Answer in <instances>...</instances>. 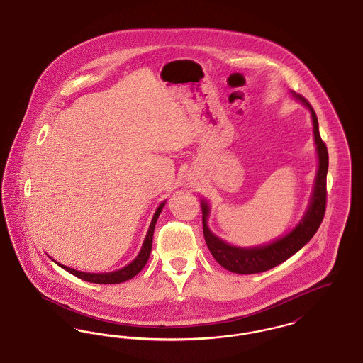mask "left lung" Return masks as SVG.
Here are the masks:
<instances>
[{
	"label": "left lung",
	"instance_id": "obj_1",
	"mask_svg": "<svg viewBox=\"0 0 363 363\" xmlns=\"http://www.w3.org/2000/svg\"><path fill=\"white\" fill-rule=\"evenodd\" d=\"M294 96L301 101L311 110L313 120V133L314 143L318 156V170L315 174L314 188L311 193V204L305 212L301 222L295 225L289 234L281 238H277L268 245H261L255 247H237L216 237L207 225L209 207L206 200L201 201L203 209V231L207 242L208 249L213 259H216L223 268L234 274L250 275L265 272L283 261L290 259L298 250H301L308 242L311 241L315 231L321 225L327 207V173H328V150L325 143L321 140L318 130L317 116L311 104L299 94L293 92Z\"/></svg>",
	"mask_w": 363,
	"mask_h": 363
}]
</instances>
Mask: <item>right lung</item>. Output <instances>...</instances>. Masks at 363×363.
Returning <instances> with one entry per match:
<instances>
[{"mask_svg": "<svg viewBox=\"0 0 363 363\" xmlns=\"http://www.w3.org/2000/svg\"><path fill=\"white\" fill-rule=\"evenodd\" d=\"M164 204H166V201H163L156 209L155 215H154V218L151 220V225H150V228L147 231L145 240H144V243L141 246V250H140L138 257L133 259L129 265L123 267L121 269L114 271V272H107V274H88V272H82V271H76V269L68 268V267H65L62 264H58L57 261L55 262L61 268H64L65 271L70 272L72 275H74V277H77L79 279H82V280L89 281V283H96V284H117V283H123V281L136 277L138 272L144 268V265L147 264L148 259H150L151 249H152V238H154L156 220H157L162 209L164 207Z\"/></svg>", "mask_w": 363, "mask_h": 363, "instance_id": "add662e5", "label": "right lung"}]
</instances>
